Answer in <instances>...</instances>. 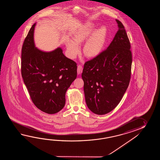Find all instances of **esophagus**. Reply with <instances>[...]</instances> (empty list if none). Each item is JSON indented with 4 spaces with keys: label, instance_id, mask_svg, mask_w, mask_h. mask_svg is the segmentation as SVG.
Wrapping results in <instances>:
<instances>
[{
    "label": "esophagus",
    "instance_id": "esophagus-1",
    "mask_svg": "<svg viewBox=\"0 0 160 160\" xmlns=\"http://www.w3.org/2000/svg\"><path fill=\"white\" fill-rule=\"evenodd\" d=\"M83 71V68L81 65H78V68H77V72L78 74H81Z\"/></svg>",
    "mask_w": 160,
    "mask_h": 160
}]
</instances>
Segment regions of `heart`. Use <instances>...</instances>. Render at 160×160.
<instances>
[{"label": "heart", "mask_w": 160, "mask_h": 160, "mask_svg": "<svg viewBox=\"0 0 160 160\" xmlns=\"http://www.w3.org/2000/svg\"><path fill=\"white\" fill-rule=\"evenodd\" d=\"M94 25L92 23H86L77 31L74 37V40L70 39L67 42V49L70 58L74 59L80 52L79 43L86 40L83 46V51L89 57H95L101 52L105 43L107 31L105 27H101L93 32Z\"/></svg>", "instance_id": "heart-1"}]
</instances>
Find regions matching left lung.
Here are the masks:
<instances>
[{
  "mask_svg": "<svg viewBox=\"0 0 160 160\" xmlns=\"http://www.w3.org/2000/svg\"><path fill=\"white\" fill-rule=\"evenodd\" d=\"M118 30L108 48L84 65L85 101L98 115L112 111L126 92L131 77L132 55L125 27L116 19Z\"/></svg>",
  "mask_w": 160,
  "mask_h": 160,
  "instance_id": "1",
  "label": "left lung"
}]
</instances>
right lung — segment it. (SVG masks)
Masks as SVG:
<instances>
[{"mask_svg": "<svg viewBox=\"0 0 160 160\" xmlns=\"http://www.w3.org/2000/svg\"><path fill=\"white\" fill-rule=\"evenodd\" d=\"M35 25L32 26L22 48V76L34 105L52 114L65 106V94L77 78V66L63 54L61 48L50 52L36 48Z\"/></svg>", "mask_w": 160, "mask_h": 160, "instance_id": "add662e5", "label": "right lung"}]
</instances>
